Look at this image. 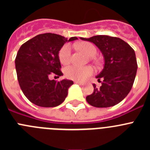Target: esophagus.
<instances>
[{"instance_id":"esophagus-1","label":"esophagus","mask_w":150,"mask_h":150,"mask_svg":"<svg viewBox=\"0 0 150 150\" xmlns=\"http://www.w3.org/2000/svg\"><path fill=\"white\" fill-rule=\"evenodd\" d=\"M75 83H76V84H79V85H81V86H82V85H83V83H80V82H78V81L75 82Z\"/></svg>"}]
</instances>
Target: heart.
<instances>
[{
	"instance_id": "heart-1",
	"label": "heart",
	"mask_w": 150,
	"mask_h": 150,
	"mask_svg": "<svg viewBox=\"0 0 150 150\" xmlns=\"http://www.w3.org/2000/svg\"><path fill=\"white\" fill-rule=\"evenodd\" d=\"M76 48L79 51L83 52L90 58H93L97 53V49L92 43L88 42H81L76 44ZM71 50L68 44L62 46L59 51V59L62 64H67L71 61ZM65 76L68 79L80 81L84 80L88 76H91L94 73L93 68L91 67H77L75 65L68 66L65 68Z\"/></svg>"
}]
</instances>
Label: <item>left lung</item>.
Instances as JSON below:
<instances>
[{"instance_id": "left-lung-1", "label": "left lung", "mask_w": 150, "mask_h": 150, "mask_svg": "<svg viewBox=\"0 0 150 150\" xmlns=\"http://www.w3.org/2000/svg\"><path fill=\"white\" fill-rule=\"evenodd\" d=\"M80 39L95 43L104 57V69L96 76L101 86L98 88L93 84L94 91L86 97L87 102L95 107H110L119 104L131 91L137 74L134 50L116 37L97 35Z\"/></svg>"}]
</instances>
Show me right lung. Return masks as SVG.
<instances>
[{"label": "right lung", "instance_id": "add662e5", "mask_svg": "<svg viewBox=\"0 0 150 150\" xmlns=\"http://www.w3.org/2000/svg\"><path fill=\"white\" fill-rule=\"evenodd\" d=\"M69 40L59 34L46 33L35 36L21 46L15 64L18 84L22 92L31 103L43 107L59 106L65 100L72 80L57 82L49 79L55 74L63 75L59 52Z\"/></svg>", "mask_w": 150, "mask_h": 150}]
</instances>
